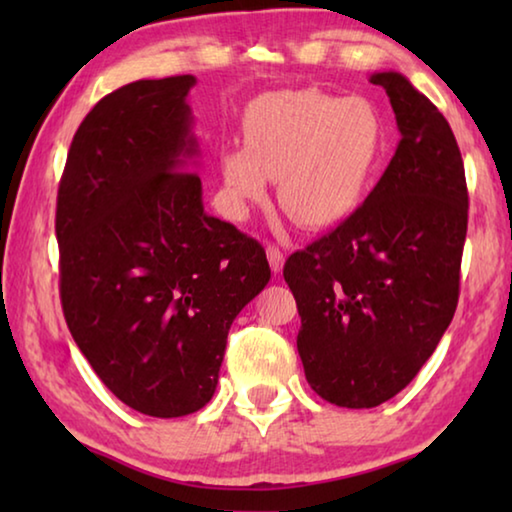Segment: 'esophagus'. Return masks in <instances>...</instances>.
I'll return each instance as SVG.
<instances>
[{
  "instance_id": "obj_1",
  "label": "esophagus",
  "mask_w": 512,
  "mask_h": 512,
  "mask_svg": "<svg viewBox=\"0 0 512 512\" xmlns=\"http://www.w3.org/2000/svg\"><path fill=\"white\" fill-rule=\"evenodd\" d=\"M266 257H268V264H271V271L273 273H282V266H284V253L277 246H266Z\"/></svg>"
}]
</instances>
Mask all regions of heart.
Returning a JSON list of instances; mask_svg holds the SVG:
<instances>
[{
  "label": "heart",
  "instance_id": "heart-1",
  "mask_svg": "<svg viewBox=\"0 0 512 512\" xmlns=\"http://www.w3.org/2000/svg\"><path fill=\"white\" fill-rule=\"evenodd\" d=\"M384 153L386 124L368 99L282 90L250 103L244 146H225L219 167L235 212L277 178L284 212L305 228H332L361 205Z\"/></svg>",
  "mask_w": 512,
  "mask_h": 512
}]
</instances>
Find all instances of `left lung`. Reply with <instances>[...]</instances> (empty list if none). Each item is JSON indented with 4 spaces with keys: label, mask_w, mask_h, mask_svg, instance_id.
<instances>
[{
    "label": "left lung",
    "mask_w": 512,
    "mask_h": 512,
    "mask_svg": "<svg viewBox=\"0 0 512 512\" xmlns=\"http://www.w3.org/2000/svg\"><path fill=\"white\" fill-rule=\"evenodd\" d=\"M395 112L391 164L339 228L284 264L309 386L372 409L418 375L458 302L467 232L463 158L447 119L400 72H375Z\"/></svg>",
    "instance_id": "left-lung-1"
}]
</instances>
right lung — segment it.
<instances>
[{"label": "right lung", "instance_id": "obj_1", "mask_svg": "<svg viewBox=\"0 0 512 512\" xmlns=\"http://www.w3.org/2000/svg\"><path fill=\"white\" fill-rule=\"evenodd\" d=\"M192 74L110 92L58 187L60 300L115 397L153 418L212 400L232 320L271 280L264 248L203 207Z\"/></svg>", "mask_w": 512, "mask_h": 512}]
</instances>
